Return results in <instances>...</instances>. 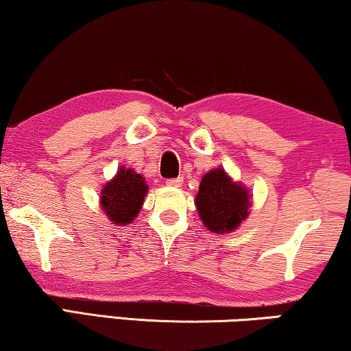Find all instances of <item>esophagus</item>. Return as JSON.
<instances>
[{
    "label": "esophagus",
    "mask_w": 351,
    "mask_h": 351,
    "mask_svg": "<svg viewBox=\"0 0 351 351\" xmlns=\"http://www.w3.org/2000/svg\"><path fill=\"white\" fill-rule=\"evenodd\" d=\"M182 182H184V179H182V177H176V179H167L166 180V185H169V186H180Z\"/></svg>",
    "instance_id": "34e87169"
}]
</instances>
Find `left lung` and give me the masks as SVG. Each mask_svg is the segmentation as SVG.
<instances>
[{"label": "left lung", "mask_w": 351, "mask_h": 351, "mask_svg": "<svg viewBox=\"0 0 351 351\" xmlns=\"http://www.w3.org/2000/svg\"><path fill=\"white\" fill-rule=\"evenodd\" d=\"M195 201L204 227L213 233L233 232L247 217L251 206L247 190L234 184L223 169L203 177Z\"/></svg>", "instance_id": "1"}]
</instances>
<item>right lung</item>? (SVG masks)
Masks as SVG:
<instances>
[{
    "label": "right lung",
    "mask_w": 351,
    "mask_h": 351,
    "mask_svg": "<svg viewBox=\"0 0 351 351\" xmlns=\"http://www.w3.org/2000/svg\"><path fill=\"white\" fill-rule=\"evenodd\" d=\"M148 186L141 174L132 169H121L104 186L100 204L105 214L117 225H126L137 217Z\"/></svg>",
    "instance_id": "right-lung-1"
}]
</instances>
